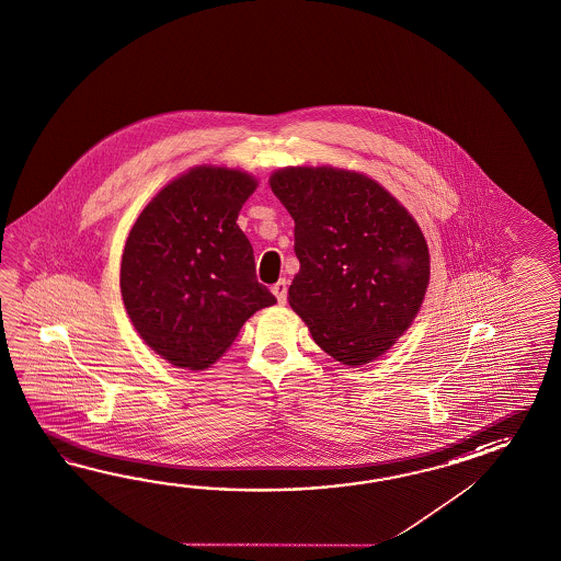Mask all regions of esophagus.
Listing matches in <instances>:
<instances>
[{"label": "esophagus", "mask_w": 561, "mask_h": 561, "mask_svg": "<svg viewBox=\"0 0 561 561\" xmlns=\"http://www.w3.org/2000/svg\"><path fill=\"white\" fill-rule=\"evenodd\" d=\"M272 291L275 294V298H277V301L279 304H286L287 300V282L286 279H279L277 284H274L272 286Z\"/></svg>", "instance_id": "obj_1"}]
</instances>
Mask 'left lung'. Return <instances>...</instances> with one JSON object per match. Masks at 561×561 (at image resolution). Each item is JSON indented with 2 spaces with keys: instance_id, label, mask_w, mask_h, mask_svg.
Segmentation results:
<instances>
[{
  "instance_id": "left-lung-1",
  "label": "left lung",
  "mask_w": 561,
  "mask_h": 561,
  "mask_svg": "<svg viewBox=\"0 0 561 561\" xmlns=\"http://www.w3.org/2000/svg\"><path fill=\"white\" fill-rule=\"evenodd\" d=\"M272 191L296 222L300 272L289 306L342 365L381 356L408 330L430 282L410 213L375 180L336 168H284Z\"/></svg>"
}]
</instances>
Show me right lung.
Segmentation results:
<instances>
[{
    "label": "right lung",
    "mask_w": 561,
    "mask_h": 561,
    "mask_svg": "<svg viewBox=\"0 0 561 561\" xmlns=\"http://www.w3.org/2000/svg\"><path fill=\"white\" fill-rule=\"evenodd\" d=\"M257 182L201 165L141 210L122 260V296L139 336L176 367L201 370L247 318L275 304L257 282L253 247L237 217Z\"/></svg>",
    "instance_id": "obj_1"
}]
</instances>
